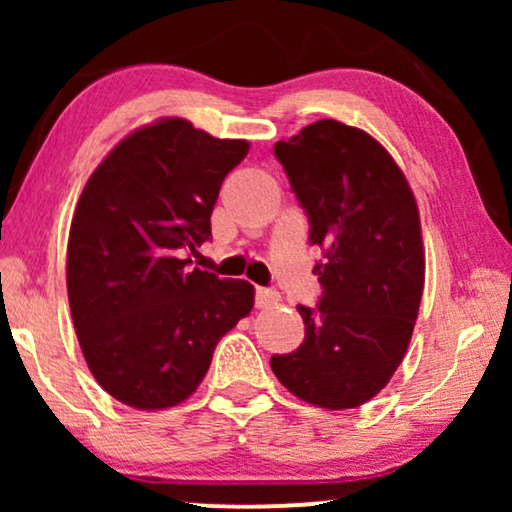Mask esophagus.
<instances>
[{
    "mask_svg": "<svg viewBox=\"0 0 512 512\" xmlns=\"http://www.w3.org/2000/svg\"><path fill=\"white\" fill-rule=\"evenodd\" d=\"M279 300V293L275 289H265V286H256V307H270Z\"/></svg>",
    "mask_w": 512,
    "mask_h": 512,
    "instance_id": "esophagus-1",
    "label": "esophagus"
}]
</instances>
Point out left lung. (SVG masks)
Segmentation results:
<instances>
[{
	"instance_id": "1",
	"label": "left lung",
	"mask_w": 512,
	"mask_h": 512,
	"mask_svg": "<svg viewBox=\"0 0 512 512\" xmlns=\"http://www.w3.org/2000/svg\"><path fill=\"white\" fill-rule=\"evenodd\" d=\"M275 158L324 256L312 270L319 303L298 305L303 345L272 356V373L319 408H359L401 366L415 328L424 291L415 195L380 142L331 118L277 142Z\"/></svg>"
}]
</instances>
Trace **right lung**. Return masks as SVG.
<instances>
[{"label":"right lung","instance_id":"right-lung-1","mask_svg":"<svg viewBox=\"0 0 512 512\" xmlns=\"http://www.w3.org/2000/svg\"><path fill=\"white\" fill-rule=\"evenodd\" d=\"M247 151L244 139L163 118L125 137L83 188L67 244L69 307L90 373L130 408L186 401L254 307L249 282L191 268L212 237L223 179Z\"/></svg>","mask_w":512,"mask_h":512}]
</instances>
